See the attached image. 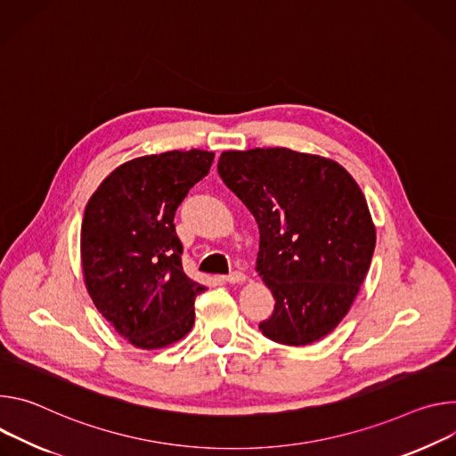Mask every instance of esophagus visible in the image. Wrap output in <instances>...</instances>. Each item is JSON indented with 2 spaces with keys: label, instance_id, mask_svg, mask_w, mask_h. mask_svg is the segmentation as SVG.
Here are the masks:
<instances>
[{
  "label": "esophagus",
  "instance_id": "1",
  "mask_svg": "<svg viewBox=\"0 0 456 456\" xmlns=\"http://www.w3.org/2000/svg\"><path fill=\"white\" fill-rule=\"evenodd\" d=\"M223 279H224L226 282H230V284H239V282H244V281H246V275H244L242 272H232V273L224 275Z\"/></svg>",
  "mask_w": 456,
  "mask_h": 456
}]
</instances>
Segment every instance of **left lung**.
I'll return each mask as SVG.
<instances>
[{
  "instance_id": "8db88e82",
  "label": "left lung",
  "mask_w": 456,
  "mask_h": 456,
  "mask_svg": "<svg viewBox=\"0 0 456 456\" xmlns=\"http://www.w3.org/2000/svg\"><path fill=\"white\" fill-rule=\"evenodd\" d=\"M217 172L259 224L257 272L275 298L265 337L306 346L346 317L370 270L375 226L338 163L289 148L223 151Z\"/></svg>"
}]
</instances>
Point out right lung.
<instances>
[{
    "label": "right lung",
    "instance_id": "obj_1",
    "mask_svg": "<svg viewBox=\"0 0 456 456\" xmlns=\"http://www.w3.org/2000/svg\"><path fill=\"white\" fill-rule=\"evenodd\" d=\"M207 150L144 156L114 170L90 197L81 224L85 284L97 312L141 349L165 347L193 326L207 288L181 263L175 210L208 175Z\"/></svg>",
    "mask_w": 456,
    "mask_h": 456
}]
</instances>
